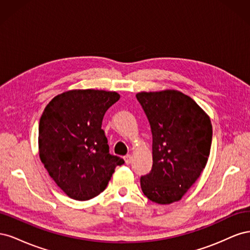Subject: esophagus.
I'll list each match as a JSON object with an SVG mask.
<instances>
[{
  "label": "esophagus",
  "mask_w": 250,
  "mask_h": 250,
  "mask_svg": "<svg viewBox=\"0 0 250 250\" xmlns=\"http://www.w3.org/2000/svg\"><path fill=\"white\" fill-rule=\"evenodd\" d=\"M124 160H125V163H126L127 165L131 164V162H132V155H131V154H126V155L124 156Z\"/></svg>",
  "instance_id": "34e87169"
}]
</instances>
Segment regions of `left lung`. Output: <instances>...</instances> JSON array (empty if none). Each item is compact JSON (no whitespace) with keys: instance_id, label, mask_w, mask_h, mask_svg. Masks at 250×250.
Here are the masks:
<instances>
[{"instance_id":"obj_1","label":"left lung","mask_w":250,"mask_h":250,"mask_svg":"<svg viewBox=\"0 0 250 250\" xmlns=\"http://www.w3.org/2000/svg\"><path fill=\"white\" fill-rule=\"evenodd\" d=\"M137 99L152 132V169L141 177L148 199L170 204L181 199L206 168L213 127L192 98L178 90L142 92Z\"/></svg>"}]
</instances>
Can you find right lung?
Segmentation results:
<instances>
[{
	"label": "right lung",
	"instance_id": "right-lung-1",
	"mask_svg": "<svg viewBox=\"0 0 250 250\" xmlns=\"http://www.w3.org/2000/svg\"><path fill=\"white\" fill-rule=\"evenodd\" d=\"M120 99L116 92L73 89L44 108L39 127L41 161L56 185L75 200H88L107 187L124 160L109 153L102 129L106 110Z\"/></svg>",
	"mask_w": 250,
	"mask_h": 250
}]
</instances>
